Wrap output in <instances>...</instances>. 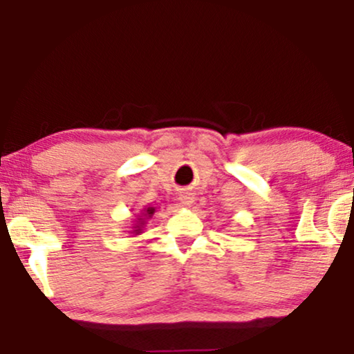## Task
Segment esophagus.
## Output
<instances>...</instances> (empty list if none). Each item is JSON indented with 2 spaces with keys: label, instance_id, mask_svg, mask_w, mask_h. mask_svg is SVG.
I'll return each mask as SVG.
<instances>
[{
  "label": "esophagus",
  "instance_id": "34e87169",
  "mask_svg": "<svg viewBox=\"0 0 354 354\" xmlns=\"http://www.w3.org/2000/svg\"><path fill=\"white\" fill-rule=\"evenodd\" d=\"M180 203L183 206H191L194 203V196L193 193H188V191H185V193L180 194Z\"/></svg>",
  "mask_w": 354,
  "mask_h": 354
}]
</instances>
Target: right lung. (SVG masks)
<instances>
[{
	"instance_id": "obj_1",
	"label": "right lung",
	"mask_w": 354,
	"mask_h": 354,
	"mask_svg": "<svg viewBox=\"0 0 354 354\" xmlns=\"http://www.w3.org/2000/svg\"><path fill=\"white\" fill-rule=\"evenodd\" d=\"M154 211H156L154 206H145L143 209H140V213L136 214V219L133 221L131 231H129V233H131V234H141V233H143L146 221H149V218H153Z\"/></svg>"
}]
</instances>
